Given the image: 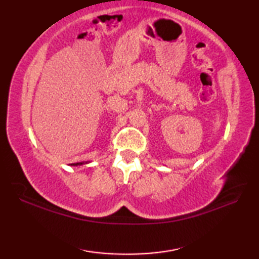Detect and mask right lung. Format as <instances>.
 I'll list each match as a JSON object with an SVG mask.
<instances>
[{"label":"right lung","mask_w":259,"mask_h":259,"mask_svg":"<svg viewBox=\"0 0 259 259\" xmlns=\"http://www.w3.org/2000/svg\"><path fill=\"white\" fill-rule=\"evenodd\" d=\"M84 162H80V163H74V166H81V164H83ZM85 163H88V162H85Z\"/></svg>","instance_id":"right-lung-1"}]
</instances>
